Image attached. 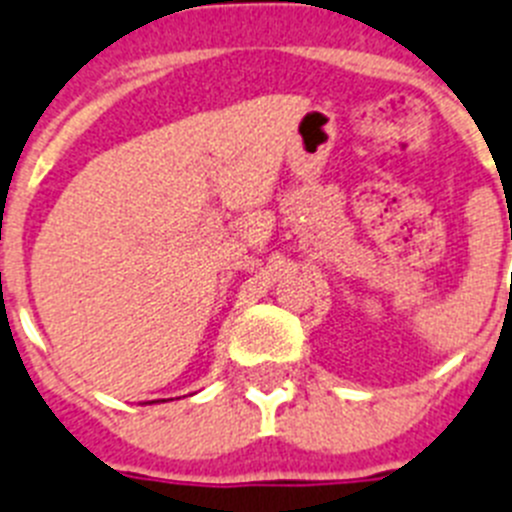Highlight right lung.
Segmentation results:
<instances>
[{"label": "right lung", "mask_w": 512, "mask_h": 512, "mask_svg": "<svg viewBox=\"0 0 512 512\" xmlns=\"http://www.w3.org/2000/svg\"><path fill=\"white\" fill-rule=\"evenodd\" d=\"M157 402H164V399H157Z\"/></svg>", "instance_id": "1"}]
</instances>
